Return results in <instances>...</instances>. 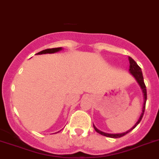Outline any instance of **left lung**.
Returning <instances> with one entry per match:
<instances>
[{
  "label": "left lung",
  "mask_w": 159,
  "mask_h": 159,
  "mask_svg": "<svg viewBox=\"0 0 159 159\" xmlns=\"http://www.w3.org/2000/svg\"><path fill=\"white\" fill-rule=\"evenodd\" d=\"M129 73H130L132 75L134 76L136 79V81H138V83L140 85L141 89L143 90V97H144V102H143V112L141 114L140 117H139V120L138 121L135 123V125H134L133 127L131 128L130 129L127 130L126 132H124V133H121V134H108V133H104L102 131L99 130V129H97L95 127L94 125H93V128H94L95 130L98 132V134H100L103 135V136H106V137H109V138H113V139H118V138H121L124 135H125L126 134L129 133L131 130L133 129H134L136 126L138 125V124L142 120L143 117V114H144V111H145V107H146V98H147V94H146V85L144 83V79H143V72H142V70L141 68L138 66V64L135 62V61L134 60L133 58H131L130 57H129Z\"/></svg>",
  "instance_id": "obj_1"
}]
</instances>
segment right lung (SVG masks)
Returning <instances> with one entry per match:
<instances>
[{
  "label": "right lung",
  "instance_id": "obj_1",
  "mask_svg": "<svg viewBox=\"0 0 159 159\" xmlns=\"http://www.w3.org/2000/svg\"><path fill=\"white\" fill-rule=\"evenodd\" d=\"M62 48L61 47H59V48H53V49H45V50H42L39 53H38L37 54H45V53H54L58 52V51L61 50Z\"/></svg>",
  "mask_w": 159,
  "mask_h": 159
}]
</instances>
